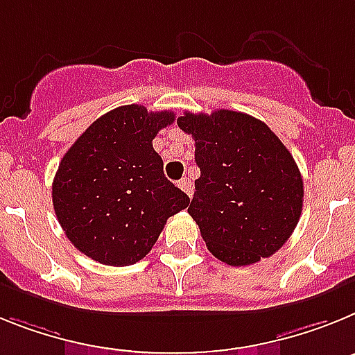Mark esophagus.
Segmentation results:
<instances>
[{
    "instance_id": "34e87169",
    "label": "esophagus",
    "mask_w": 355,
    "mask_h": 355,
    "mask_svg": "<svg viewBox=\"0 0 355 355\" xmlns=\"http://www.w3.org/2000/svg\"><path fill=\"white\" fill-rule=\"evenodd\" d=\"M178 187H180L184 193H186L187 196H193V182H191V178H182V180H178Z\"/></svg>"
}]
</instances>
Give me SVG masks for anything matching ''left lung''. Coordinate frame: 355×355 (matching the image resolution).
I'll list each match as a JSON object with an SVG mask.
<instances>
[{"mask_svg": "<svg viewBox=\"0 0 355 355\" xmlns=\"http://www.w3.org/2000/svg\"><path fill=\"white\" fill-rule=\"evenodd\" d=\"M178 126L195 139L200 178L187 212L209 252L246 266L282 248L302 214L298 166L266 123L236 110L186 112Z\"/></svg>", "mask_w": 355, "mask_h": 355, "instance_id": "obj_1", "label": "left lung"}]
</instances>
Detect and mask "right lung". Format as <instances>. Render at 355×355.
Instances as JSON below:
<instances>
[{"label":"right lung","mask_w":355,"mask_h":355,"mask_svg":"<svg viewBox=\"0 0 355 355\" xmlns=\"http://www.w3.org/2000/svg\"><path fill=\"white\" fill-rule=\"evenodd\" d=\"M175 121L169 110L125 105L103 114L58 164L53 209L76 250L107 266H130L159 239L189 196L164 177L155 135Z\"/></svg>","instance_id":"add662e5"}]
</instances>
